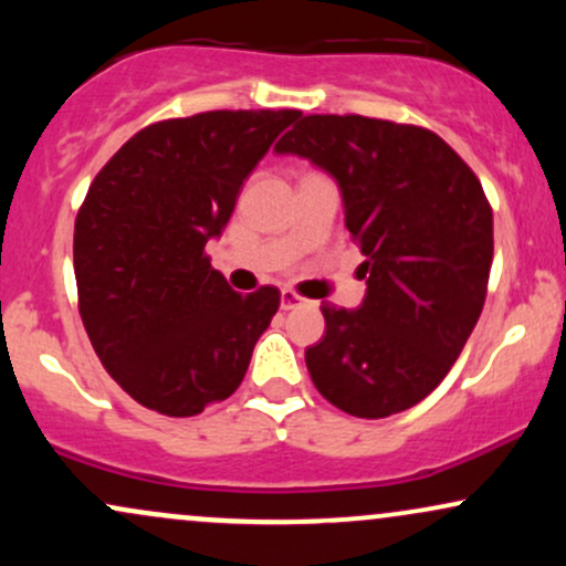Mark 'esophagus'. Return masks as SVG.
<instances>
[{"label": "esophagus", "mask_w": 566, "mask_h": 566, "mask_svg": "<svg viewBox=\"0 0 566 566\" xmlns=\"http://www.w3.org/2000/svg\"><path fill=\"white\" fill-rule=\"evenodd\" d=\"M305 303V297H301L297 295V292H292V290H282V311H292V308H297V305H303Z\"/></svg>", "instance_id": "1"}]
</instances>
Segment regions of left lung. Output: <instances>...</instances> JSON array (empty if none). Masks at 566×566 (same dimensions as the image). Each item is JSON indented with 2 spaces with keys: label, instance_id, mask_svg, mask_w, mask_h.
Masks as SVG:
<instances>
[{
  "label": "left lung",
  "instance_id": "obj_1",
  "mask_svg": "<svg viewBox=\"0 0 566 566\" xmlns=\"http://www.w3.org/2000/svg\"><path fill=\"white\" fill-rule=\"evenodd\" d=\"M333 175L359 244V308L322 305L311 380L354 418H388L444 380L484 308L492 207L437 133L369 116L311 114L274 146Z\"/></svg>",
  "mask_w": 566,
  "mask_h": 566
}]
</instances>
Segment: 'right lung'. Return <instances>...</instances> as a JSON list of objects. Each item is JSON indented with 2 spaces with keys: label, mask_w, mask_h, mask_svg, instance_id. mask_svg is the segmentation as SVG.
I'll return each instance as SVG.
<instances>
[{
  "label": "right lung",
  "mask_w": 566,
  "mask_h": 566,
  "mask_svg": "<svg viewBox=\"0 0 566 566\" xmlns=\"http://www.w3.org/2000/svg\"><path fill=\"white\" fill-rule=\"evenodd\" d=\"M301 112H207L133 135L95 175L74 223L80 314L97 359L135 401L191 418L229 399L279 308L239 295L205 244Z\"/></svg>",
  "instance_id": "obj_1"
}]
</instances>
